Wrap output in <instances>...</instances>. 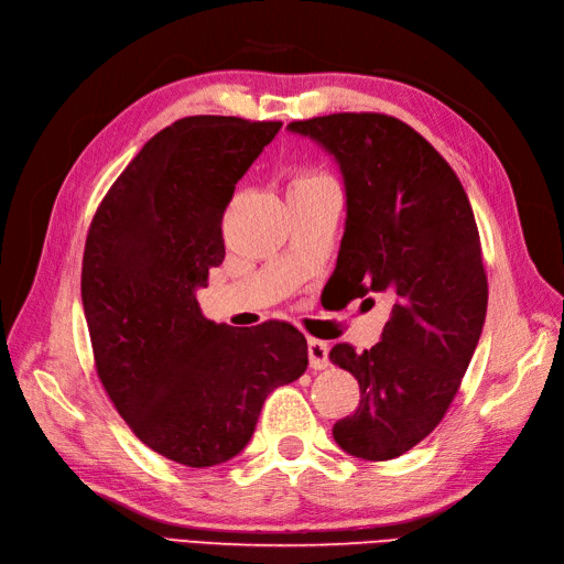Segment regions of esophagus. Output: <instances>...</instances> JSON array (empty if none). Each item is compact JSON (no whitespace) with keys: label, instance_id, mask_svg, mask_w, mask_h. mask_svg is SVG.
I'll return each instance as SVG.
<instances>
[{"label":"esophagus","instance_id":"34e87169","mask_svg":"<svg viewBox=\"0 0 564 564\" xmlns=\"http://www.w3.org/2000/svg\"><path fill=\"white\" fill-rule=\"evenodd\" d=\"M308 357H311V367L315 371L324 369L329 365V346L324 340L317 338H308Z\"/></svg>","mask_w":564,"mask_h":564}]
</instances>
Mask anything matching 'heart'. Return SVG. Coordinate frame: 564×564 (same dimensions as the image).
<instances>
[{"label": "heart", "instance_id": "b5f03b06", "mask_svg": "<svg viewBox=\"0 0 564 564\" xmlns=\"http://www.w3.org/2000/svg\"><path fill=\"white\" fill-rule=\"evenodd\" d=\"M332 181L329 176L324 174H317V172H296L292 183H289V193L294 191H303V187H313V185H319V183H327Z\"/></svg>", "mask_w": 564, "mask_h": 564}]
</instances>
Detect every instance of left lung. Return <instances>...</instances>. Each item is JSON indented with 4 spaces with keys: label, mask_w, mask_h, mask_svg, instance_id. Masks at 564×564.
Segmentation results:
<instances>
[{
    "label": "left lung",
    "mask_w": 564,
    "mask_h": 564,
    "mask_svg": "<svg viewBox=\"0 0 564 564\" xmlns=\"http://www.w3.org/2000/svg\"><path fill=\"white\" fill-rule=\"evenodd\" d=\"M286 129L327 150L344 176L336 280L350 301L392 299L377 346L329 352L362 398L334 423V440L357 458L402 456L445 416L482 334L487 275L468 195L440 152L395 117L338 112Z\"/></svg>",
    "instance_id": "left-lung-1"
}]
</instances>
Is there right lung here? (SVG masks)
Masks as SVG:
<instances>
[{
	"mask_svg": "<svg viewBox=\"0 0 564 564\" xmlns=\"http://www.w3.org/2000/svg\"><path fill=\"white\" fill-rule=\"evenodd\" d=\"M282 122L183 117L143 145L91 220L82 303L96 371L143 445L209 468L240 454L265 398L308 367L286 322L235 332L195 292L224 261L220 220Z\"/></svg>",
	"mask_w": 564,
	"mask_h": 564,
	"instance_id": "add662e5",
	"label": "right lung"
}]
</instances>
